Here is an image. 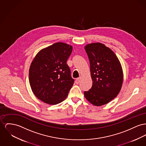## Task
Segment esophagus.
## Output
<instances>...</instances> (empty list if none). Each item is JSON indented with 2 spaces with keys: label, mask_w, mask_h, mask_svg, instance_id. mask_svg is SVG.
<instances>
[{
  "label": "esophagus",
  "mask_w": 146,
  "mask_h": 146,
  "mask_svg": "<svg viewBox=\"0 0 146 146\" xmlns=\"http://www.w3.org/2000/svg\"><path fill=\"white\" fill-rule=\"evenodd\" d=\"M80 81H81V78L80 77V78H76V81H75V82H76V84H78L80 83Z\"/></svg>",
  "instance_id": "34e87169"
}]
</instances>
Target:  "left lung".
I'll use <instances>...</instances> for the list:
<instances>
[{
	"instance_id": "left-lung-1",
	"label": "left lung",
	"mask_w": 146,
	"mask_h": 146,
	"mask_svg": "<svg viewBox=\"0 0 146 146\" xmlns=\"http://www.w3.org/2000/svg\"><path fill=\"white\" fill-rule=\"evenodd\" d=\"M90 64L92 86L84 92L85 98L92 105H105L116 97L123 83V72L113 51L101 43L85 46Z\"/></svg>"
}]
</instances>
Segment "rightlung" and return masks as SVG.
<instances>
[{"instance_id": "add662e5", "label": "right lung", "mask_w": 146, "mask_h": 146, "mask_svg": "<svg viewBox=\"0 0 146 146\" xmlns=\"http://www.w3.org/2000/svg\"><path fill=\"white\" fill-rule=\"evenodd\" d=\"M72 50V46L56 42L40 50L32 61L30 85L35 96L44 102L56 105L68 96L74 82L66 63Z\"/></svg>"}]
</instances>
